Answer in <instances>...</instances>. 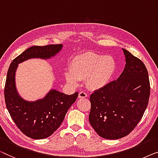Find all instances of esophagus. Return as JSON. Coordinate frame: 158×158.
Instances as JSON below:
<instances>
[{"instance_id": "obj_1", "label": "esophagus", "mask_w": 158, "mask_h": 158, "mask_svg": "<svg viewBox=\"0 0 158 158\" xmlns=\"http://www.w3.org/2000/svg\"><path fill=\"white\" fill-rule=\"evenodd\" d=\"M87 94L84 92H80L79 93V98H85V97H87Z\"/></svg>"}]
</instances>
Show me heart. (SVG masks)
I'll return each mask as SVG.
<instances>
[{
  "label": "heart",
  "mask_w": 158,
  "mask_h": 158,
  "mask_svg": "<svg viewBox=\"0 0 158 158\" xmlns=\"http://www.w3.org/2000/svg\"><path fill=\"white\" fill-rule=\"evenodd\" d=\"M114 70L115 61L112 57L89 53L74 58L66 79L74 86L79 84V80L86 79L89 88L97 89L108 83Z\"/></svg>",
  "instance_id": "1"
}]
</instances>
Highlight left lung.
I'll return each mask as SVG.
<instances>
[{
  "mask_svg": "<svg viewBox=\"0 0 158 158\" xmlns=\"http://www.w3.org/2000/svg\"><path fill=\"white\" fill-rule=\"evenodd\" d=\"M126 65L120 77L91 94L89 121L99 136L116 139L128 135L148 106L150 84L146 66L123 48Z\"/></svg>",
  "mask_w": 158,
  "mask_h": 158,
  "instance_id": "1",
  "label": "left lung"
}]
</instances>
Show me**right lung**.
Wrapping results in <instances>:
<instances>
[{
	"label": "right lung",
	"mask_w": 158,
	"mask_h": 158,
	"mask_svg": "<svg viewBox=\"0 0 158 158\" xmlns=\"http://www.w3.org/2000/svg\"><path fill=\"white\" fill-rule=\"evenodd\" d=\"M62 44L34 46L28 48L13 60L6 77L4 97L8 112L18 128L32 139L49 137L59 127L67 111L78 97V92L67 95L51 90L43 99L26 102L19 97L15 86V73L18 64L31 58L47 59L54 56Z\"/></svg>",
	"instance_id": "right-lung-1"
}]
</instances>
